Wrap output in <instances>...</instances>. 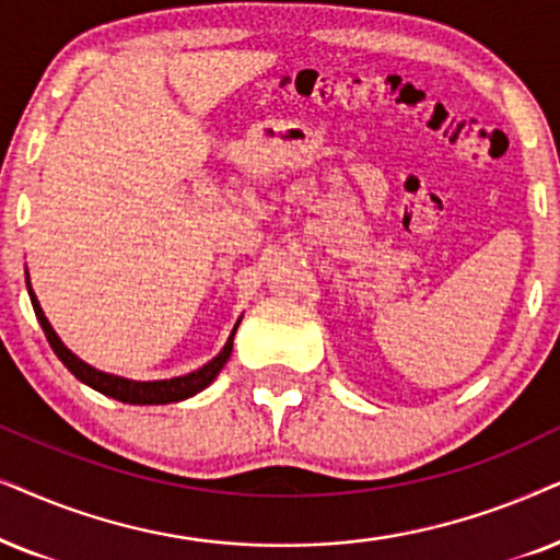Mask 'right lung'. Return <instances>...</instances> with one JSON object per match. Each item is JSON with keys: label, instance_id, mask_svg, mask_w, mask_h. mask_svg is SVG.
I'll list each match as a JSON object with an SVG mask.
<instances>
[{"label": "right lung", "instance_id": "add662e5", "mask_svg": "<svg viewBox=\"0 0 560 560\" xmlns=\"http://www.w3.org/2000/svg\"><path fill=\"white\" fill-rule=\"evenodd\" d=\"M27 294H30V302H33L37 323H40L43 332H46V338L50 342V348H54V353L61 358L63 366L69 369L71 374L79 378V382L92 386V389H96L100 394H107V397H112V399L125 401V405H171V401H182L186 397H194V394L202 392L205 386H210L214 382V376L220 374V369L225 366L230 353H233V338H235L237 325L233 327V335L228 338L222 353L218 358H212L207 366L191 371V374H186V376L166 378V382H130V378L102 374V371L92 369L89 363L79 361V358L63 346L61 338L54 332V327H50L46 315H43L40 304H37V296L33 289H30V281H27Z\"/></svg>", "mask_w": 560, "mask_h": 560}]
</instances>
